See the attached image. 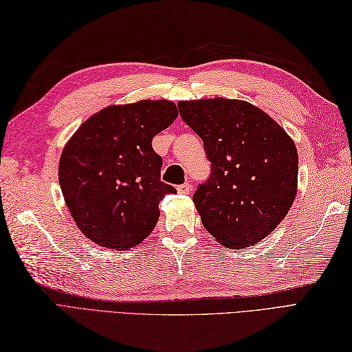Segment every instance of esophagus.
Here are the masks:
<instances>
[{
    "label": "esophagus",
    "instance_id": "obj_1",
    "mask_svg": "<svg viewBox=\"0 0 352 352\" xmlns=\"http://www.w3.org/2000/svg\"><path fill=\"white\" fill-rule=\"evenodd\" d=\"M191 190H192V185L191 184H184V185H179L177 186V192L179 194H184V195L190 194Z\"/></svg>",
    "mask_w": 352,
    "mask_h": 352
}]
</instances>
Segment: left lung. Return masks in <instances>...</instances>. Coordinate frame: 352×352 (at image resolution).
Wrapping results in <instances>:
<instances>
[{
	"label": "left lung",
	"mask_w": 352,
	"mask_h": 352,
	"mask_svg": "<svg viewBox=\"0 0 352 352\" xmlns=\"http://www.w3.org/2000/svg\"><path fill=\"white\" fill-rule=\"evenodd\" d=\"M203 140L210 177L192 195L204 228L221 245L245 250L267 237L297 194L294 142L276 121L243 100L179 102Z\"/></svg>",
	"instance_id": "1"
}]
</instances>
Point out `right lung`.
<instances>
[{
  "label": "right lung",
  "instance_id": "right-lung-1",
  "mask_svg": "<svg viewBox=\"0 0 352 352\" xmlns=\"http://www.w3.org/2000/svg\"><path fill=\"white\" fill-rule=\"evenodd\" d=\"M176 118L168 100L109 106L65 144L59 185L77 227L94 243L126 251L155 228L161 199L176 190L161 182L162 160L152 139Z\"/></svg>",
  "mask_w": 352,
  "mask_h": 352
}]
</instances>
